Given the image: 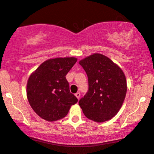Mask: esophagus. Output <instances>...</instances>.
<instances>
[{
    "label": "esophagus",
    "mask_w": 154,
    "mask_h": 154,
    "mask_svg": "<svg viewBox=\"0 0 154 154\" xmlns=\"http://www.w3.org/2000/svg\"><path fill=\"white\" fill-rule=\"evenodd\" d=\"M75 95V97L78 98V99H80V97H81V94H80V92H77Z\"/></svg>",
    "instance_id": "obj_1"
}]
</instances>
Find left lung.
Here are the masks:
<instances>
[{
  "label": "left lung",
  "instance_id": "obj_1",
  "mask_svg": "<svg viewBox=\"0 0 154 154\" xmlns=\"http://www.w3.org/2000/svg\"><path fill=\"white\" fill-rule=\"evenodd\" d=\"M88 78V91L79 102L86 117L97 122L110 119L125 99V75L110 59L95 53L79 62Z\"/></svg>",
  "mask_w": 154,
  "mask_h": 154
}]
</instances>
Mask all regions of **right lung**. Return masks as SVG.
I'll use <instances>...</instances> for the list:
<instances>
[{
  "label": "right lung",
  "mask_w": 154,
  "mask_h": 154,
  "mask_svg": "<svg viewBox=\"0 0 154 154\" xmlns=\"http://www.w3.org/2000/svg\"><path fill=\"white\" fill-rule=\"evenodd\" d=\"M77 59L59 57L43 62L29 77L27 97L33 110L42 119L54 122L67 115L78 99L70 92L66 75Z\"/></svg>",
  "instance_id": "obj_1"
}]
</instances>
